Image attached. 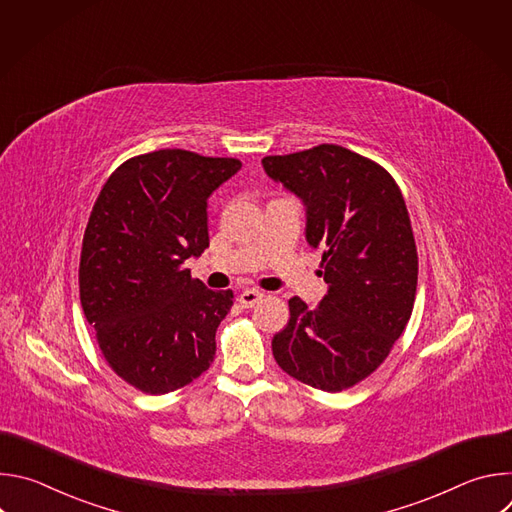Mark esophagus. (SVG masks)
Listing matches in <instances>:
<instances>
[{
    "label": "esophagus",
    "mask_w": 512,
    "mask_h": 512,
    "mask_svg": "<svg viewBox=\"0 0 512 512\" xmlns=\"http://www.w3.org/2000/svg\"><path fill=\"white\" fill-rule=\"evenodd\" d=\"M261 298H263V294H261L259 289H247V291H243V294L239 296V304L243 308H253Z\"/></svg>",
    "instance_id": "obj_1"
}]
</instances>
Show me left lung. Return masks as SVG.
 <instances>
[{
	"label": "left lung",
	"mask_w": 512,
	"mask_h": 512,
	"mask_svg": "<svg viewBox=\"0 0 512 512\" xmlns=\"http://www.w3.org/2000/svg\"><path fill=\"white\" fill-rule=\"evenodd\" d=\"M263 168L306 206V239L322 251L324 300H289L273 336L279 367L338 393L375 373L403 334L417 291V247L403 194L377 162L342 145L267 156Z\"/></svg>",
	"instance_id": "obj_1"
}]
</instances>
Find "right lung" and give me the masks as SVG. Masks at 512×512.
I'll return each instance as SVG.
<instances>
[{
  "label": "right lung",
  "mask_w": 512,
  "mask_h": 512,
  "mask_svg": "<svg viewBox=\"0 0 512 512\" xmlns=\"http://www.w3.org/2000/svg\"><path fill=\"white\" fill-rule=\"evenodd\" d=\"M241 170L235 158L158 150L105 182L83 237L79 287L109 367L141 393L166 395L214 360L233 291L206 289L186 259L208 247V196Z\"/></svg>",
  "instance_id": "obj_1"
}]
</instances>
